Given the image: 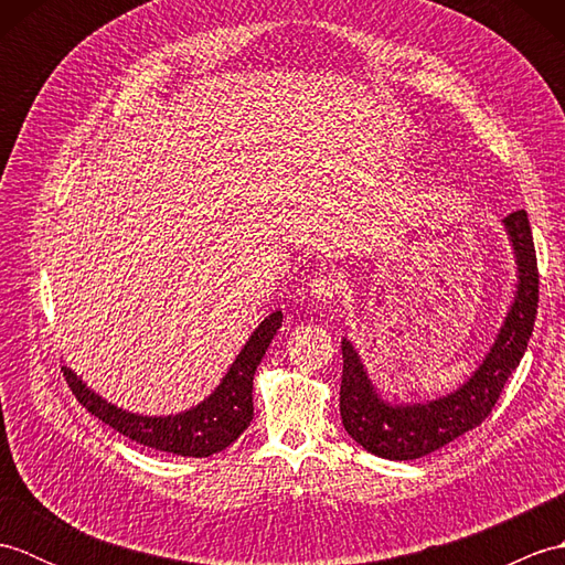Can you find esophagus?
Listing matches in <instances>:
<instances>
[{"instance_id":"obj_1","label":"esophagus","mask_w":565,"mask_h":565,"mask_svg":"<svg viewBox=\"0 0 565 565\" xmlns=\"http://www.w3.org/2000/svg\"><path fill=\"white\" fill-rule=\"evenodd\" d=\"M338 291H340V279H338V276H332V274L316 276V279L308 284V294L313 296L316 301H322V303L332 301V298L338 296Z\"/></svg>"}]
</instances>
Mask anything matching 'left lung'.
Listing matches in <instances>:
<instances>
[{
    "instance_id": "8db88e82",
    "label": "left lung",
    "mask_w": 565,
    "mask_h": 565,
    "mask_svg": "<svg viewBox=\"0 0 565 565\" xmlns=\"http://www.w3.org/2000/svg\"><path fill=\"white\" fill-rule=\"evenodd\" d=\"M502 223L508 227L518 257V294L495 344L459 391L439 401L391 405L381 401L376 388L371 386L352 342L342 340L340 415L347 435L366 451L391 461L419 459L466 435L493 413L502 388L512 371L520 366L526 342L532 338L539 303L536 252L526 211H514Z\"/></svg>"
}]
</instances>
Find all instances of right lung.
<instances>
[{"mask_svg": "<svg viewBox=\"0 0 565 565\" xmlns=\"http://www.w3.org/2000/svg\"><path fill=\"white\" fill-rule=\"evenodd\" d=\"M281 310H274L271 316L264 318L243 347V352L237 354L233 366L227 369L221 386L206 401L179 415L148 417L126 413L84 386L82 379L72 374V369L63 366V376L75 398L104 425L114 427L118 435L134 439L142 447L201 459V456L218 454L231 447L247 429L252 411H255L252 407V379H255V371L276 330L281 328Z\"/></svg>", "mask_w": 565, "mask_h": 565, "instance_id": "add662e5", "label": "right lung"}]
</instances>
